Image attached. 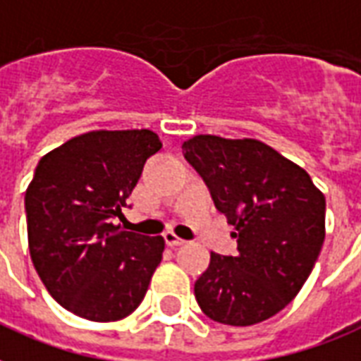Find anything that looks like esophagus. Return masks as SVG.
Returning <instances> with one entry per match:
<instances>
[{
    "instance_id": "34e87169",
    "label": "esophagus",
    "mask_w": 361,
    "mask_h": 361,
    "mask_svg": "<svg viewBox=\"0 0 361 361\" xmlns=\"http://www.w3.org/2000/svg\"><path fill=\"white\" fill-rule=\"evenodd\" d=\"M164 240H166V244H169L170 247L181 246V244H185V242H187V240H183V238H180V236L176 235V233H172V231L164 233Z\"/></svg>"
}]
</instances>
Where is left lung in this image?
I'll return each instance as SVG.
<instances>
[{
  "label": "left lung",
  "mask_w": 361,
  "mask_h": 361,
  "mask_svg": "<svg viewBox=\"0 0 361 361\" xmlns=\"http://www.w3.org/2000/svg\"><path fill=\"white\" fill-rule=\"evenodd\" d=\"M210 189L238 254H210L195 282L210 320L254 326L290 305L312 272L326 238V197L307 170L254 137L199 134L181 145Z\"/></svg>",
  "instance_id": "8db88e82"
}]
</instances>
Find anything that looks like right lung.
I'll return each instance as SVG.
<instances>
[{
  "label": "right lung",
  "instance_id": "obj_1",
  "mask_svg": "<svg viewBox=\"0 0 361 361\" xmlns=\"http://www.w3.org/2000/svg\"><path fill=\"white\" fill-rule=\"evenodd\" d=\"M153 130H92L41 157L24 197L27 246L47 291L90 322L123 320L140 307L164 252L162 236L115 225L145 161Z\"/></svg>",
  "mask_w": 361,
  "mask_h": 361
}]
</instances>
